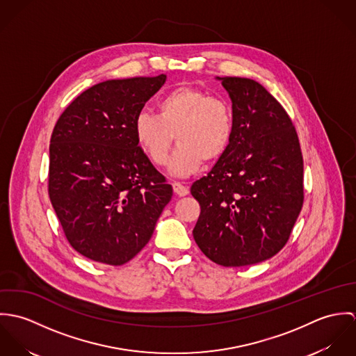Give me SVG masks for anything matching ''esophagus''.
<instances>
[{"label":"esophagus","mask_w":356,"mask_h":356,"mask_svg":"<svg viewBox=\"0 0 356 356\" xmlns=\"http://www.w3.org/2000/svg\"><path fill=\"white\" fill-rule=\"evenodd\" d=\"M172 189H174L175 195L179 196V197L186 196V195L189 193V189H188L184 184H181V182H174V184H172Z\"/></svg>","instance_id":"esophagus-1"}]
</instances>
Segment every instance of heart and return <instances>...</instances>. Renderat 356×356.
Wrapping results in <instances>:
<instances>
[{
  "mask_svg": "<svg viewBox=\"0 0 356 356\" xmlns=\"http://www.w3.org/2000/svg\"><path fill=\"white\" fill-rule=\"evenodd\" d=\"M234 129L230 104L192 86H179L157 102V115L143 111L134 120L140 148L156 165H164L175 141L171 171L189 175L202 163H213L227 151Z\"/></svg>",
  "mask_w": 356,
  "mask_h": 356,
  "instance_id": "1",
  "label": "heart"
}]
</instances>
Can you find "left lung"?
Listing matches in <instances>:
<instances>
[{"instance_id":"obj_1","label":"left lung","mask_w":356,"mask_h":356,"mask_svg":"<svg viewBox=\"0 0 356 356\" xmlns=\"http://www.w3.org/2000/svg\"><path fill=\"white\" fill-rule=\"evenodd\" d=\"M232 99L230 145L192 196L200 204L193 237L225 267L251 266L278 254L303 207V154L296 129L260 83L218 78Z\"/></svg>"}]
</instances>
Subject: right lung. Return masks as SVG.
Instances as JSON below:
<instances>
[{
  "mask_svg": "<svg viewBox=\"0 0 356 356\" xmlns=\"http://www.w3.org/2000/svg\"><path fill=\"white\" fill-rule=\"evenodd\" d=\"M165 78L97 83L64 109L53 129L51 205L71 247L90 260L111 266L131 260L172 197L134 136L136 116Z\"/></svg>",
  "mask_w": 356,
  "mask_h": 356,
  "instance_id": "obj_1",
  "label": "right lung"
}]
</instances>
